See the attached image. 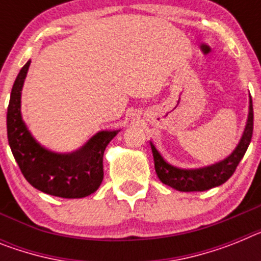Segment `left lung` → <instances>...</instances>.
Listing matches in <instances>:
<instances>
[{
    "mask_svg": "<svg viewBox=\"0 0 261 261\" xmlns=\"http://www.w3.org/2000/svg\"><path fill=\"white\" fill-rule=\"evenodd\" d=\"M253 132V108L252 99H249V113L244 135L240 140L239 145L232 152L230 157H227L222 162L207 166V168L195 169V170H182L165 162L162 155L158 153L155 146L150 142V148L154 158V168L158 178L162 184L168 185L178 191H204L220 186L235 173L238 165L243 155L246 154L249 142L252 139Z\"/></svg>",
    "mask_w": 261,
    "mask_h": 261,
    "instance_id": "1",
    "label": "left lung"
}]
</instances>
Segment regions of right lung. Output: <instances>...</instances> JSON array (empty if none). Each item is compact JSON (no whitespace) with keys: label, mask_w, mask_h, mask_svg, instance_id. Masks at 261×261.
I'll use <instances>...</instances> for the list:
<instances>
[{"label":"right lung","mask_w":261,"mask_h":261,"mask_svg":"<svg viewBox=\"0 0 261 261\" xmlns=\"http://www.w3.org/2000/svg\"><path fill=\"white\" fill-rule=\"evenodd\" d=\"M30 61L13 84L8 107V140L15 161L31 186L61 198H83L97 190L103 181V155L109 141L117 135L100 132L83 148L71 154H57L35 142L21 117V91Z\"/></svg>","instance_id":"add662e5"}]
</instances>
